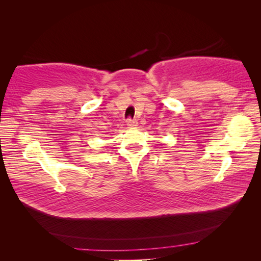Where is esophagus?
<instances>
[{
    "label": "esophagus",
    "mask_w": 261,
    "mask_h": 261,
    "mask_svg": "<svg viewBox=\"0 0 261 261\" xmlns=\"http://www.w3.org/2000/svg\"><path fill=\"white\" fill-rule=\"evenodd\" d=\"M137 124H138L137 120H132V118H127L126 120V125L129 127H135V126H137Z\"/></svg>",
    "instance_id": "obj_1"
}]
</instances>
